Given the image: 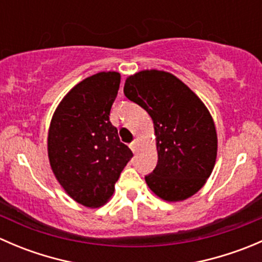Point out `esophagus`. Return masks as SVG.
Wrapping results in <instances>:
<instances>
[{
    "label": "esophagus",
    "mask_w": 262,
    "mask_h": 262,
    "mask_svg": "<svg viewBox=\"0 0 262 262\" xmlns=\"http://www.w3.org/2000/svg\"><path fill=\"white\" fill-rule=\"evenodd\" d=\"M138 148H139V142H138V139H136V141L130 144V149L136 153L137 150H138Z\"/></svg>",
    "instance_id": "obj_1"
}]
</instances>
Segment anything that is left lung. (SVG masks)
I'll return each mask as SVG.
<instances>
[{"label":"left lung","mask_w":262,"mask_h":262,"mask_svg":"<svg viewBox=\"0 0 262 262\" xmlns=\"http://www.w3.org/2000/svg\"><path fill=\"white\" fill-rule=\"evenodd\" d=\"M124 95L153 121L158 161L146 176L150 190L166 202L196 194L216 160L215 124L204 102L172 73L144 70L129 76Z\"/></svg>","instance_id":"obj_1"}]
</instances>
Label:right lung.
I'll return each instance as SVG.
<instances>
[{"mask_svg":"<svg viewBox=\"0 0 262 262\" xmlns=\"http://www.w3.org/2000/svg\"><path fill=\"white\" fill-rule=\"evenodd\" d=\"M119 84L120 73L114 71L84 78L67 92L50 120V168L68 196L87 208L109 202L133 157L109 120Z\"/></svg>","mask_w":262,"mask_h":262,"instance_id":"add662e5","label":"right lung"}]
</instances>
